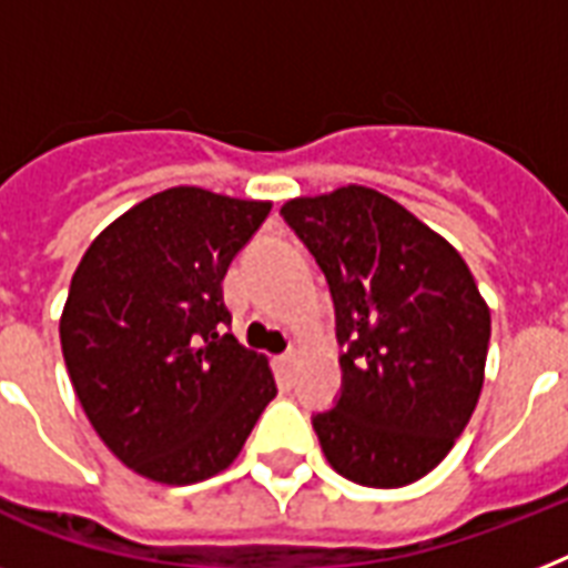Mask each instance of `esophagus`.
I'll return each instance as SVG.
<instances>
[{"label": "esophagus", "instance_id": "1", "mask_svg": "<svg viewBox=\"0 0 568 568\" xmlns=\"http://www.w3.org/2000/svg\"><path fill=\"white\" fill-rule=\"evenodd\" d=\"M294 359H297V354H294V351H288V354H283V356H276V365H280V372H283V374L292 372Z\"/></svg>", "mask_w": 568, "mask_h": 568}]
</instances>
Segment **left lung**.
I'll return each instance as SVG.
<instances>
[{
	"label": "left lung",
	"mask_w": 568,
	"mask_h": 568,
	"mask_svg": "<svg viewBox=\"0 0 568 568\" xmlns=\"http://www.w3.org/2000/svg\"><path fill=\"white\" fill-rule=\"evenodd\" d=\"M336 303L342 397L312 418L338 475L415 484L448 457L484 388L489 306L457 250L392 196L345 185L283 205Z\"/></svg>",
	"instance_id": "obj_1"
}]
</instances>
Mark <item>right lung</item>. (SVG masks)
I'll use <instances>...</instances> for the list:
<instances>
[{"instance_id": "obj_1", "label": "right lung", "mask_w": 568, "mask_h": 568, "mask_svg": "<svg viewBox=\"0 0 568 568\" xmlns=\"http://www.w3.org/2000/svg\"><path fill=\"white\" fill-rule=\"evenodd\" d=\"M267 212L194 185L159 191L75 267L58 324L67 374L105 448L155 484L230 468L274 400L267 356L221 333L226 267Z\"/></svg>"}]
</instances>
